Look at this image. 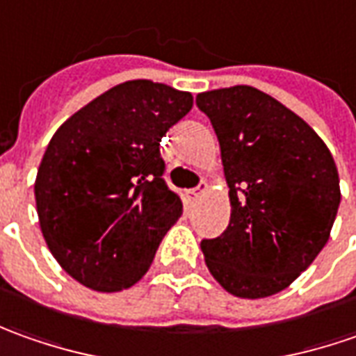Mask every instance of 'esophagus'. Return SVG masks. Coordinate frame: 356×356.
Returning <instances> with one entry per match:
<instances>
[{
    "instance_id": "34e87169",
    "label": "esophagus",
    "mask_w": 356,
    "mask_h": 356,
    "mask_svg": "<svg viewBox=\"0 0 356 356\" xmlns=\"http://www.w3.org/2000/svg\"><path fill=\"white\" fill-rule=\"evenodd\" d=\"M204 193H207V183H204V181H201V183H199L195 189L189 191V199L191 201H197V199H199V197H202Z\"/></svg>"
}]
</instances>
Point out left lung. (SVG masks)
Listing matches in <instances>:
<instances>
[{
	"label": "left lung",
	"instance_id": "obj_1",
	"mask_svg": "<svg viewBox=\"0 0 356 356\" xmlns=\"http://www.w3.org/2000/svg\"><path fill=\"white\" fill-rule=\"evenodd\" d=\"M220 143L227 230L202 240L209 272L236 298L286 289L317 258L337 216V165L298 114L252 86L197 96Z\"/></svg>",
	"mask_w": 356,
	"mask_h": 356
}]
</instances>
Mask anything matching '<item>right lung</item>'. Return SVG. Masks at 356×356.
Returning a JSON list of instances; mask_svg holds the SVG:
<instances>
[{
	"instance_id": "obj_1",
	"label": "right lung",
	"mask_w": 356,
	"mask_h": 356,
	"mask_svg": "<svg viewBox=\"0 0 356 356\" xmlns=\"http://www.w3.org/2000/svg\"><path fill=\"white\" fill-rule=\"evenodd\" d=\"M193 108L191 92L128 80L56 129L35 181L44 242L86 288L120 291L149 270L183 215L167 187L159 141Z\"/></svg>"
}]
</instances>
